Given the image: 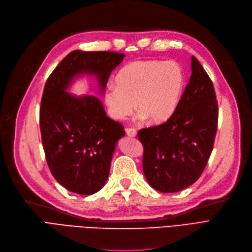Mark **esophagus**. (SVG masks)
<instances>
[{
	"label": "esophagus",
	"mask_w": 252,
	"mask_h": 252,
	"mask_svg": "<svg viewBox=\"0 0 252 252\" xmlns=\"http://www.w3.org/2000/svg\"><path fill=\"white\" fill-rule=\"evenodd\" d=\"M126 133L129 137H135L137 135V130L132 127H127V128H126Z\"/></svg>",
	"instance_id": "esophagus-1"
}]
</instances>
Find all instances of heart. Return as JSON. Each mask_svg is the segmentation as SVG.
I'll return each mask as SVG.
<instances>
[{
  "label": "heart",
  "instance_id": "1",
  "mask_svg": "<svg viewBox=\"0 0 252 252\" xmlns=\"http://www.w3.org/2000/svg\"><path fill=\"white\" fill-rule=\"evenodd\" d=\"M183 86L184 74L176 63L137 61L118 71L115 85L106 86L103 100L108 114L115 120H125L137 107L140 119L159 125L176 111Z\"/></svg>",
  "mask_w": 252,
  "mask_h": 252
}]
</instances>
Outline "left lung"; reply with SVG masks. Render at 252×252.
Segmentation results:
<instances>
[{
  "instance_id": "8db88e82",
  "label": "left lung",
  "mask_w": 252,
  "mask_h": 252,
  "mask_svg": "<svg viewBox=\"0 0 252 252\" xmlns=\"http://www.w3.org/2000/svg\"><path fill=\"white\" fill-rule=\"evenodd\" d=\"M218 106L213 83L191 57V75L173 116L165 124L142 128L143 172L151 188L177 192L202 175L212 152Z\"/></svg>"
}]
</instances>
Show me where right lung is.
I'll return each mask as SVG.
<instances>
[{"label": "right lung", "mask_w": 252, "mask_h": 252, "mask_svg": "<svg viewBox=\"0 0 252 252\" xmlns=\"http://www.w3.org/2000/svg\"><path fill=\"white\" fill-rule=\"evenodd\" d=\"M125 57L112 51L74 50L46 81L40 108L42 144L52 176L72 192L90 195L104 187L117 141L126 132L107 116L96 96H76L67 90L76 77L89 74L95 76L103 93Z\"/></svg>", "instance_id": "obj_1"}]
</instances>
